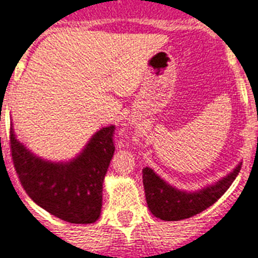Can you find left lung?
<instances>
[{
	"label": "left lung",
	"instance_id": "8db88e82",
	"mask_svg": "<svg viewBox=\"0 0 258 258\" xmlns=\"http://www.w3.org/2000/svg\"><path fill=\"white\" fill-rule=\"evenodd\" d=\"M240 169L241 164L212 187H207L195 194H187L171 187L151 168H144L143 185L148 208L154 216L165 221H179L195 216L216 203L227 192Z\"/></svg>",
	"mask_w": 258,
	"mask_h": 258
}]
</instances>
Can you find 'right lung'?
<instances>
[{
	"label": "right lung",
	"mask_w": 258,
	"mask_h": 258,
	"mask_svg": "<svg viewBox=\"0 0 258 258\" xmlns=\"http://www.w3.org/2000/svg\"><path fill=\"white\" fill-rule=\"evenodd\" d=\"M114 134V125L100 130L73 162L50 163L31 155L10 128V154L21 185L33 202L60 220L94 223L100 215L102 184L115 151Z\"/></svg>",
	"instance_id": "add662e5"
}]
</instances>
